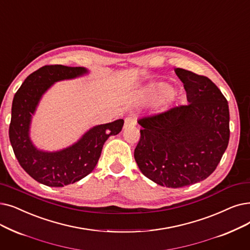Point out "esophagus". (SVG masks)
<instances>
[{"label":"esophagus","instance_id":"esophagus-1","mask_svg":"<svg viewBox=\"0 0 250 250\" xmlns=\"http://www.w3.org/2000/svg\"><path fill=\"white\" fill-rule=\"evenodd\" d=\"M137 125V119L133 116H127L125 119V128L128 126H134Z\"/></svg>","mask_w":250,"mask_h":250}]
</instances>
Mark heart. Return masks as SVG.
<instances>
[{
	"instance_id": "b5f03b06",
	"label": "heart",
	"mask_w": 250,
	"mask_h": 250,
	"mask_svg": "<svg viewBox=\"0 0 250 250\" xmlns=\"http://www.w3.org/2000/svg\"><path fill=\"white\" fill-rule=\"evenodd\" d=\"M159 92L162 93V94H168V93H170V89L168 88L167 85L161 84V85L159 86Z\"/></svg>"
}]
</instances>
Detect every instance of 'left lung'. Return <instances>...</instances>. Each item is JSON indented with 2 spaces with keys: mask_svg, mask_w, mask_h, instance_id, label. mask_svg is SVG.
<instances>
[{
  "mask_svg": "<svg viewBox=\"0 0 250 250\" xmlns=\"http://www.w3.org/2000/svg\"><path fill=\"white\" fill-rule=\"evenodd\" d=\"M187 105L140 118L135 160L143 175L168 188L209 177L229 144V105L208 78L176 68Z\"/></svg>",
  "mask_w": 250,
  "mask_h": 250,
  "instance_id": "1",
  "label": "left lung"
}]
</instances>
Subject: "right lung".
<instances>
[{
    "mask_svg": "<svg viewBox=\"0 0 250 250\" xmlns=\"http://www.w3.org/2000/svg\"><path fill=\"white\" fill-rule=\"evenodd\" d=\"M86 72L83 67L45 65L29 74L14 96L9 126L11 145L21 167L46 186L63 187L88 176L98 162L106 140L123 128L124 119L94 126L74 145L57 152L40 151L32 145L29 125L42 95L54 83Z\"/></svg>",
    "mask_w": 250,
    "mask_h": 250,
    "instance_id": "right-lung-1",
    "label": "right lung"
}]
</instances>
